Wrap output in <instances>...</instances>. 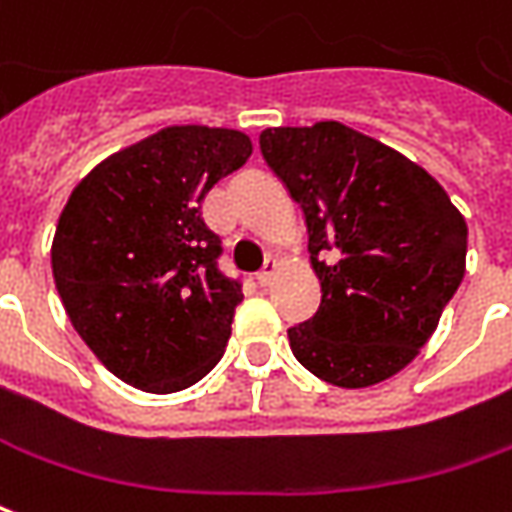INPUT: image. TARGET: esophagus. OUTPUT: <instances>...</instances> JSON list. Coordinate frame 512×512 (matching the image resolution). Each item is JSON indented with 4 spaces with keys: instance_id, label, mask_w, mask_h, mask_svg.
Wrapping results in <instances>:
<instances>
[{
    "instance_id": "34e87169",
    "label": "esophagus",
    "mask_w": 512,
    "mask_h": 512,
    "mask_svg": "<svg viewBox=\"0 0 512 512\" xmlns=\"http://www.w3.org/2000/svg\"><path fill=\"white\" fill-rule=\"evenodd\" d=\"M277 271H280V263H277L274 257H268L263 271L257 274V282H260V285H271V282H274V277H277Z\"/></svg>"
}]
</instances>
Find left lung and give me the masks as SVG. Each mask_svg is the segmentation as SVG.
<instances>
[{"instance_id": "1", "label": "left lung", "mask_w": 512, "mask_h": 512, "mask_svg": "<svg viewBox=\"0 0 512 512\" xmlns=\"http://www.w3.org/2000/svg\"><path fill=\"white\" fill-rule=\"evenodd\" d=\"M260 152L305 213L321 282L316 316L288 330L293 357L338 388L388 380L463 282L466 219L421 166L341 121L263 130Z\"/></svg>"}]
</instances>
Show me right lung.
Masks as SVG:
<instances>
[{"label": "right lung", "mask_w": 512, "mask_h": 512, "mask_svg": "<svg viewBox=\"0 0 512 512\" xmlns=\"http://www.w3.org/2000/svg\"><path fill=\"white\" fill-rule=\"evenodd\" d=\"M252 155L241 130L182 124L91 169L57 219L55 288L102 366L132 388H191L227 349L238 280L202 221L207 191Z\"/></svg>", "instance_id": "1"}]
</instances>
